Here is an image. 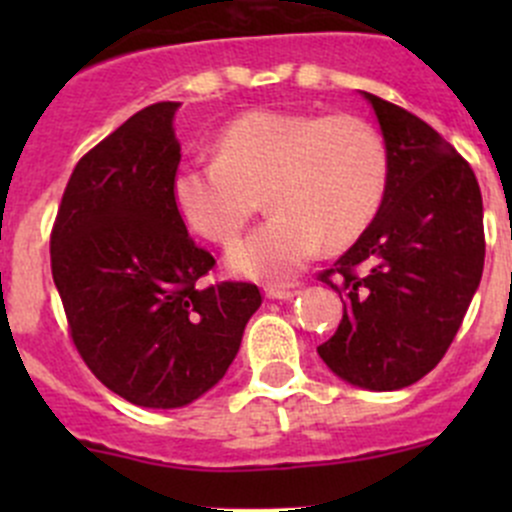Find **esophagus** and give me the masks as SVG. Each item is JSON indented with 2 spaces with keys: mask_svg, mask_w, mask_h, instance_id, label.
<instances>
[{
  "mask_svg": "<svg viewBox=\"0 0 512 512\" xmlns=\"http://www.w3.org/2000/svg\"><path fill=\"white\" fill-rule=\"evenodd\" d=\"M265 297H267V299H292V297H297V289H289V287H267V289H265Z\"/></svg>",
  "mask_w": 512,
  "mask_h": 512,
  "instance_id": "34e87169",
  "label": "esophagus"
}]
</instances>
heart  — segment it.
<instances>
[{"label": "heart", "instance_id": "b5f03b06", "mask_svg": "<svg viewBox=\"0 0 512 512\" xmlns=\"http://www.w3.org/2000/svg\"><path fill=\"white\" fill-rule=\"evenodd\" d=\"M389 160L364 118L247 111L220 128L215 158L175 168L170 193L183 223L232 245L265 195L272 215L235 245V275L285 285L319 252L354 242L379 215Z\"/></svg>", "mask_w": 512, "mask_h": 512}]
</instances>
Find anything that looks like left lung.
I'll return each mask as SVG.
<instances>
[{
	"label": "left lung",
	"instance_id": "obj_1",
	"mask_svg": "<svg viewBox=\"0 0 512 512\" xmlns=\"http://www.w3.org/2000/svg\"><path fill=\"white\" fill-rule=\"evenodd\" d=\"M361 96L379 118L389 180L374 223L319 275L344 297V317L317 352L349 384L396 391L426 376L461 329L483 275V198L441 133Z\"/></svg>",
	"mask_w": 512,
	"mask_h": 512
}]
</instances>
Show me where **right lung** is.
<instances>
[{
  "label": "right lung",
  "instance_id": "right-lung-1",
  "mask_svg": "<svg viewBox=\"0 0 512 512\" xmlns=\"http://www.w3.org/2000/svg\"><path fill=\"white\" fill-rule=\"evenodd\" d=\"M178 106H146L91 148L51 230V275L81 359L146 409H180L213 389L262 304L250 282H200L215 257L195 245L170 193Z\"/></svg>",
  "mask_w": 512,
  "mask_h": 512
}]
</instances>
